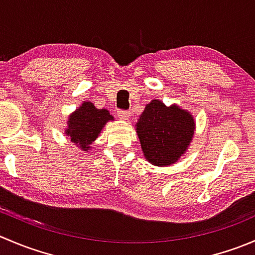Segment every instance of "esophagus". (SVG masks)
<instances>
[{
  "instance_id": "esophagus-1",
  "label": "esophagus",
  "mask_w": 255,
  "mask_h": 255,
  "mask_svg": "<svg viewBox=\"0 0 255 255\" xmlns=\"http://www.w3.org/2000/svg\"><path fill=\"white\" fill-rule=\"evenodd\" d=\"M129 116H130L129 111H118V117L123 121H127L128 118H129Z\"/></svg>"
}]
</instances>
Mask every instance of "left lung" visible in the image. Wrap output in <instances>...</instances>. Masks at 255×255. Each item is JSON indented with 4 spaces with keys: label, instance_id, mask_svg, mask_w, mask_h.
<instances>
[{
    "label": "left lung",
    "instance_id": "1",
    "mask_svg": "<svg viewBox=\"0 0 255 255\" xmlns=\"http://www.w3.org/2000/svg\"><path fill=\"white\" fill-rule=\"evenodd\" d=\"M196 122L192 113L179 105L166 106L160 100H151L135 123L144 158L155 166L176 163L189 149Z\"/></svg>",
    "mask_w": 255,
    "mask_h": 255
}]
</instances>
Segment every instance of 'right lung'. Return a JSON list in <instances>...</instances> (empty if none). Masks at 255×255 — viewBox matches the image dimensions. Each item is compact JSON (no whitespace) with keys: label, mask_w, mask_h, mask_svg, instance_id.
Here are the masks:
<instances>
[{"label":"right lung","mask_w":255,"mask_h":255,"mask_svg":"<svg viewBox=\"0 0 255 255\" xmlns=\"http://www.w3.org/2000/svg\"><path fill=\"white\" fill-rule=\"evenodd\" d=\"M115 118L106 109H96L90 101H84L66 121L65 135L82 151L91 150V143L99 138L107 122Z\"/></svg>","instance_id":"1"}]
</instances>
